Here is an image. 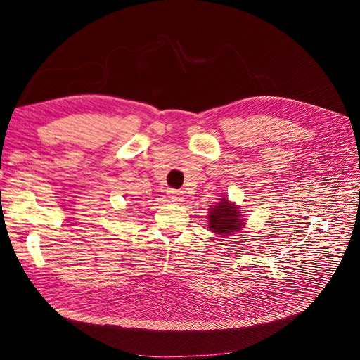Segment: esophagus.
<instances>
[{"label": "esophagus", "instance_id": "1", "mask_svg": "<svg viewBox=\"0 0 360 360\" xmlns=\"http://www.w3.org/2000/svg\"><path fill=\"white\" fill-rule=\"evenodd\" d=\"M167 194H169V200H172L174 202H178V201H182L184 197H182V193L181 191H176V190H167Z\"/></svg>", "mask_w": 360, "mask_h": 360}]
</instances>
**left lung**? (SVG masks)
Listing matches in <instances>:
<instances>
[{"label":"left lung","mask_w":360,"mask_h":360,"mask_svg":"<svg viewBox=\"0 0 360 360\" xmlns=\"http://www.w3.org/2000/svg\"><path fill=\"white\" fill-rule=\"evenodd\" d=\"M242 212L228 198H221L209 212V228L216 235L228 236L243 228Z\"/></svg>","instance_id":"8db88e82"}]
</instances>
